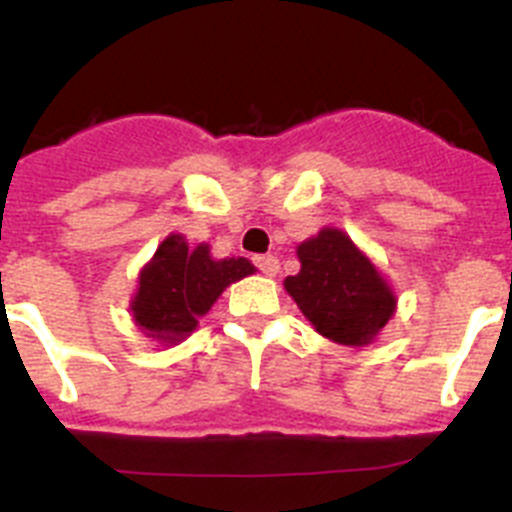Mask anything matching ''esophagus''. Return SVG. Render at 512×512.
<instances>
[{"label": "esophagus", "mask_w": 512, "mask_h": 512, "mask_svg": "<svg viewBox=\"0 0 512 512\" xmlns=\"http://www.w3.org/2000/svg\"><path fill=\"white\" fill-rule=\"evenodd\" d=\"M256 266H259L261 274H266V277H277L279 274V259L277 256H271V253H266V256H256Z\"/></svg>", "instance_id": "obj_1"}]
</instances>
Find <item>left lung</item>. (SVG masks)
I'll return each instance as SVG.
<instances>
[{
  "instance_id": "obj_1",
  "label": "left lung",
  "mask_w": 512,
  "mask_h": 512,
  "mask_svg": "<svg viewBox=\"0 0 512 512\" xmlns=\"http://www.w3.org/2000/svg\"><path fill=\"white\" fill-rule=\"evenodd\" d=\"M300 274L284 279L320 336L341 346H369L397 310V295L374 261L338 228L297 246Z\"/></svg>"
}]
</instances>
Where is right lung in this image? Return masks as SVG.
<instances>
[{
  "label": "right lung",
  "mask_w": 512,
  "mask_h": 512,
  "mask_svg": "<svg viewBox=\"0 0 512 512\" xmlns=\"http://www.w3.org/2000/svg\"><path fill=\"white\" fill-rule=\"evenodd\" d=\"M253 271L256 266L243 256L215 259L210 243L192 248L182 233L166 235L138 274V289L130 300L135 325L161 346L182 343L225 287Z\"/></svg>",
  "instance_id": "right-lung-1"
}]
</instances>
